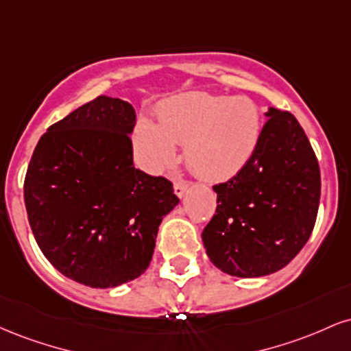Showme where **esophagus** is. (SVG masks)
I'll use <instances>...</instances> for the list:
<instances>
[{
    "label": "esophagus",
    "mask_w": 351,
    "mask_h": 351,
    "mask_svg": "<svg viewBox=\"0 0 351 351\" xmlns=\"http://www.w3.org/2000/svg\"><path fill=\"white\" fill-rule=\"evenodd\" d=\"M188 191V184L186 183H181V181H176L175 183V195L178 196V198H183L184 193Z\"/></svg>",
    "instance_id": "34e87169"
}]
</instances>
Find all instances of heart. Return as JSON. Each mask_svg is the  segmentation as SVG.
Instances as JSON below:
<instances>
[{
  "instance_id": "1",
  "label": "heart",
  "mask_w": 351,
  "mask_h": 351,
  "mask_svg": "<svg viewBox=\"0 0 351 351\" xmlns=\"http://www.w3.org/2000/svg\"><path fill=\"white\" fill-rule=\"evenodd\" d=\"M261 112L247 97L188 92L163 104L158 125L142 119L135 127V152L147 171L160 173L184 145V163L199 178L221 181L236 175L256 152Z\"/></svg>"
}]
</instances>
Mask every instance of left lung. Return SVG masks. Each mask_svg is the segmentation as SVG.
I'll use <instances>...</instances> for the list:
<instances>
[{
  "label": "left lung",
  "instance_id": "8db88e82",
  "mask_svg": "<svg viewBox=\"0 0 351 351\" xmlns=\"http://www.w3.org/2000/svg\"><path fill=\"white\" fill-rule=\"evenodd\" d=\"M249 162L213 186L216 215L203 244L213 264L234 277H264L285 267L315 226L320 170L304 128L291 112L269 107Z\"/></svg>",
  "mask_w": 351,
  "mask_h": 351
}]
</instances>
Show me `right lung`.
I'll use <instances>...</instances> for the list:
<instances>
[{"mask_svg": "<svg viewBox=\"0 0 351 351\" xmlns=\"http://www.w3.org/2000/svg\"><path fill=\"white\" fill-rule=\"evenodd\" d=\"M134 107L100 97L51 125L36 145L24 203L36 243L62 276L119 287L150 265L173 184L134 167Z\"/></svg>", "mask_w": 351, "mask_h": 351, "instance_id": "right-lung-1", "label": "right lung"}]
</instances>
